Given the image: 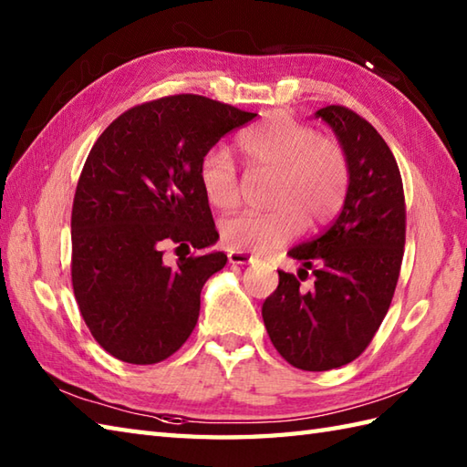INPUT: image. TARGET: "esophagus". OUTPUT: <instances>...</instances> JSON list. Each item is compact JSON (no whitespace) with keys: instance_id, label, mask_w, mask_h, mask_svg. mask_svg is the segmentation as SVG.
<instances>
[{"instance_id":"obj_1","label":"esophagus","mask_w":467,"mask_h":467,"mask_svg":"<svg viewBox=\"0 0 467 467\" xmlns=\"http://www.w3.org/2000/svg\"><path fill=\"white\" fill-rule=\"evenodd\" d=\"M254 261H256V256H253V254L234 253V251L228 253V263H233V265H249V263H254Z\"/></svg>"}]
</instances>
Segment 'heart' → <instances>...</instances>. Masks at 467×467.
I'll return each instance as SVG.
<instances>
[{
    "instance_id": "obj_1",
    "label": "heart",
    "mask_w": 467,
    "mask_h": 467,
    "mask_svg": "<svg viewBox=\"0 0 467 467\" xmlns=\"http://www.w3.org/2000/svg\"><path fill=\"white\" fill-rule=\"evenodd\" d=\"M246 171L271 172L266 213H239L221 224V239L236 253H266L291 241L303 224L317 228L341 211L349 188V161L339 142L311 126L275 112L236 138ZM198 184L206 202L231 211L239 202V174L221 148L198 162Z\"/></svg>"
}]
</instances>
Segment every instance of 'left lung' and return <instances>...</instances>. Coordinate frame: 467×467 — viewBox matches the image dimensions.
<instances>
[{
  "instance_id": "obj_1",
  "label": "left lung",
  "mask_w": 467,
  "mask_h": 467,
  "mask_svg": "<svg viewBox=\"0 0 467 467\" xmlns=\"http://www.w3.org/2000/svg\"><path fill=\"white\" fill-rule=\"evenodd\" d=\"M333 128L349 161V188L339 216L313 241L289 251L299 279L279 271L263 303L275 349L296 369L329 371L357 359L389 309L405 244V196L393 152L375 128L345 106L315 112ZM316 286L305 292L302 275Z\"/></svg>"
}]
</instances>
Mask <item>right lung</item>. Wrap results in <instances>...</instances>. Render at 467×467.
Instances as JSON below:
<instances>
[{"label":"right lung","mask_w":467,"mask_h":467,"mask_svg":"<svg viewBox=\"0 0 467 467\" xmlns=\"http://www.w3.org/2000/svg\"><path fill=\"white\" fill-rule=\"evenodd\" d=\"M256 114L196 94L134 106L106 128L86 158L72 206V286L104 351L152 365L191 337L208 276L224 253L162 261L168 244L218 241L198 162Z\"/></svg>","instance_id":"right-lung-1"}]
</instances>
